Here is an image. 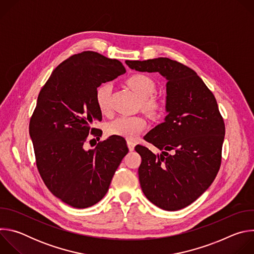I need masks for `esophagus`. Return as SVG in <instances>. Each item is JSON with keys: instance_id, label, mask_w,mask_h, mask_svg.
Instances as JSON below:
<instances>
[{"instance_id": "obj_1", "label": "esophagus", "mask_w": 254, "mask_h": 254, "mask_svg": "<svg viewBox=\"0 0 254 254\" xmlns=\"http://www.w3.org/2000/svg\"><path fill=\"white\" fill-rule=\"evenodd\" d=\"M127 143L128 150H129V151H133V149H134V147H135V142H134L133 140H130V139H128V140L127 141Z\"/></svg>"}]
</instances>
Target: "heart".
Masks as SVG:
<instances>
[{
    "instance_id": "b5f03b06",
    "label": "heart",
    "mask_w": 254,
    "mask_h": 254,
    "mask_svg": "<svg viewBox=\"0 0 254 254\" xmlns=\"http://www.w3.org/2000/svg\"><path fill=\"white\" fill-rule=\"evenodd\" d=\"M128 87L140 98L141 106L151 113L159 110V102L152 95L156 91L154 80L144 74H133L127 80ZM111 86L100 85L95 92V99L99 111L102 114L110 112ZM147 127V122L140 116L119 117L106 126V131L110 135H119L126 138H134Z\"/></svg>"
}]
</instances>
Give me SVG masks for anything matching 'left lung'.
<instances>
[{"label": "left lung", "mask_w": 254, "mask_h": 254, "mask_svg": "<svg viewBox=\"0 0 254 254\" xmlns=\"http://www.w3.org/2000/svg\"><path fill=\"white\" fill-rule=\"evenodd\" d=\"M126 63L136 71L159 72L168 81V115L143 137L162 153L135 146L141 157V190L161 209L185 208L210 187L220 169L225 125L215 96L193 69L175 60L159 57Z\"/></svg>", "instance_id": "left-lung-1"}]
</instances>
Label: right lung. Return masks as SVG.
I'll use <instances>...</instances> for the list:
<instances>
[{"label":"right lung","mask_w":254,"mask_h":254,"mask_svg":"<svg viewBox=\"0 0 254 254\" xmlns=\"http://www.w3.org/2000/svg\"><path fill=\"white\" fill-rule=\"evenodd\" d=\"M124 73L121 61L84 51L60 63L39 93L29 125L36 165L49 191L71 207L99 202L128 153L119 135L83 148L89 133L98 135L93 122L102 119L97 87Z\"/></svg>","instance_id":"add662e5"}]
</instances>
